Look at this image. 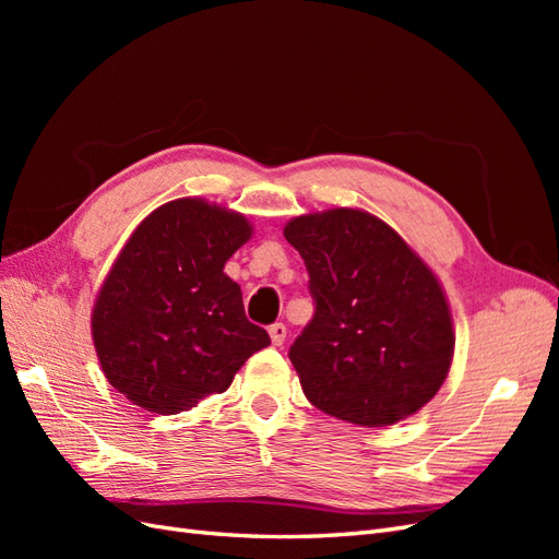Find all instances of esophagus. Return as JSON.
<instances>
[{"mask_svg":"<svg viewBox=\"0 0 559 559\" xmlns=\"http://www.w3.org/2000/svg\"><path fill=\"white\" fill-rule=\"evenodd\" d=\"M267 333H270V341H273V345H282L286 341V326L282 324V321H277V324L270 326Z\"/></svg>","mask_w":559,"mask_h":559,"instance_id":"34e87169","label":"esophagus"}]
</instances>
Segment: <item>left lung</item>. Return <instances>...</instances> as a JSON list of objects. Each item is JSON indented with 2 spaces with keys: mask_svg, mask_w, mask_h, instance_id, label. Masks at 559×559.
<instances>
[{
  "mask_svg": "<svg viewBox=\"0 0 559 559\" xmlns=\"http://www.w3.org/2000/svg\"><path fill=\"white\" fill-rule=\"evenodd\" d=\"M314 314L289 347L312 405L359 427L417 413L448 378L454 333L441 284L396 230L359 210L296 216Z\"/></svg>",
  "mask_w": 559,
  "mask_h": 559,
  "instance_id": "1",
  "label": "left lung"
}]
</instances>
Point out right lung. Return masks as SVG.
<instances>
[{"label": "right lung", "mask_w": 559, "mask_h": 559, "mask_svg": "<svg viewBox=\"0 0 559 559\" xmlns=\"http://www.w3.org/2000/svg\"><path fill=\"white\" fill-rule=\"evenodd\" d=\"M251 238L242 214L198 198L151 212L116 259L93 310L97 359L111 386L158 415L222 394L270 345L245 314L226 261Z\"/></svg>", "instance_id": "obj_1"}]
</instances>
